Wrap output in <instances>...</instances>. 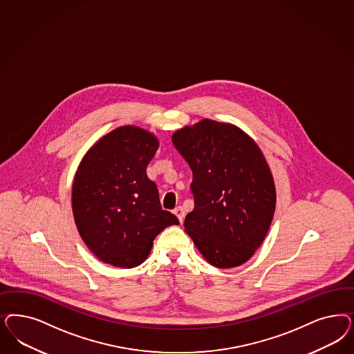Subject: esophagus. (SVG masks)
<instances>
[{"label": "esophagus", "mask_w": 354, "mask_h": 354, "mask_svg": "<svg viewBox=\"0 0 354 354\" xmlns=\"http://www.w3.org/2000/svg\"><path fill=\"white\" fill-rule=\"evenodd\" d=\"M174 215L177 216L178 220H180V223H183V216H185V212H183V207H177V208L174 209Z\"/></svg>", "instance_id": "34e87169"}]
</instances>
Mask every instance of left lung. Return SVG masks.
I'll use <instances>...</instances> for the list:
<instances>
[{"instance_id":"8db88e82","label":"left lung","mask_w":354,"mask_h":354,"mask_svg":"<svg viewBox=\"0 0 354 354\" xmlns=\"http://www.w3.org/2000/svg\"><path fill=\"white\" fill-rule=\"evenodd\" d=\"M193 171L194 209L185 230L217 268L248 262L262 245L276 207L274 177L262 149L242 129L205 118L171 136Z\"/></svg>"}]
</instances>
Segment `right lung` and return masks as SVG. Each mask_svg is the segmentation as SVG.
Returning <instances> with one entry per match:
<instances>
[{
    "instance_id": "add662e5",
    "label": "right lung",
    "mask_w": 354,
    "mask_h": 354,
    "mask_svg": "<svg viewBox=\"0 0 354 354\" xmlns=\"http://www.w3.org/2000/svg\"><path fill=\"white\" fill-rule=\"evenodd\" d=\"M159 139L139 126H120L92 145L71 187L82 240L102 262L134 268L145 262L160 232L180 221L161 208L146 168Z\"/></svg>"
}]
</instances>
